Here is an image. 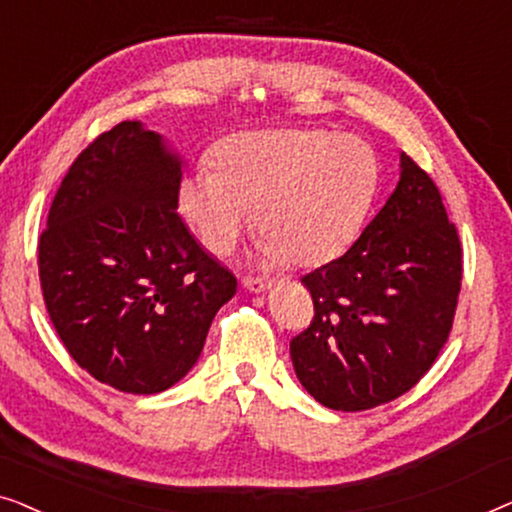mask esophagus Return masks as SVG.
I'll use <instances>...</instances> for the list:
<instances>
[{"mask_svg": "<svg viewBox=\"0 0 512 512\" xmlns=\"http://www.w3.org/2000/svg\"><path fill=\"white\" fill-rule=\"evenodd\" d=\"M242 284H244V289H249V291H254V293H261V291H265L270 286V279H265V277H244L242 279Z\"/></svg>", "mask_w": 512, "mask_h": 512, "instance_id": "obj_1", "label": "esophagus"}]
</instances>
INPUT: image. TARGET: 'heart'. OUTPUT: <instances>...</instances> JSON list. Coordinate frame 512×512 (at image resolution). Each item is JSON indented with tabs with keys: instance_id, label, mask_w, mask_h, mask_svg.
<instances>
[{
	"instance_id": "heart-1",
	"label": "heart",
	"mask_w": 512,
	"mask_h": 512,
	"mask_svg": "<svg viewBox=\"0 0 512 512\" xmlns=\"http://www.w3.org/2000/svg\"><path fill=\"white\" fill-rule=\"evenodd\" d=\"M181 181L179 207L202 244L228 254L251 223L268 261L319 265L359 235L377 186L373 151L326 130H265L230 137Z\"/></svg>"
}]
</instances>
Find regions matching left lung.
Returning a JSON list of instances; mask_svg holds the SVG:
<instances>
[{"instance_id": "left-lung-1", "label": "left lung", "mask_w": 512, "mask_h": 512, "mask_svg": "<svg viewBox=\"0 0 512 512\" xmlns=\"http://www.w3.org/2000/svg\"><path fill=\"white\" fill-rule=\"evenodd\" d=\"M461 258L438 186L401 153V181L359 240L300 279L314 303L310 326L291 340L300 384L342 412L410 391L450 338Z\"/></svg>"}]
</instances>
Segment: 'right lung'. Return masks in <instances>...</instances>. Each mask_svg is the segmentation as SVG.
Instances as JSON below:
<instances>
[{"mask_svg": "<svg viewBox=\"0 0 512 512\" xmlns=\"http://www.w3.org/2000/svg\"><path fill=\"white\" fill-rule=\"evenodd\" d=\"M181 160L123 121L69 167L39 235V282L79 366L125 394L177 384L205 347L237 279L177 212Z\"/></svg>", "mask_w": 512, "mask_h": 512, "instance_id": "obj_1", "label": "right lung"}]
</instances>
